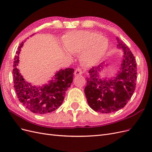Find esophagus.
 <instances>
[{"label":"esophagus","instance_id":"1","mask_svg":"<svg viewBox=\"0 0 152 152\" xmlns=\"http://www.w3.org/2000/svg\"><path fill=\"white\" fill-rule=\"evenodd\" d=\"M82 73H83V72H82V70H81L80 68H77L76 70H75V72H74V73H75V75H81Z\"/></svg>","mask_w":152,"mask_h":152}]
</instances>
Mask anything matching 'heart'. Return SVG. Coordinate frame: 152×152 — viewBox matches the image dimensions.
<instances>
[{
	"instance_id": "b5f03b06",
	"label": "heart",
	"mask_w": 152,
	"mask_h": 152,
	"mask_svg": "<svg viewBox=\"0 0 152 152\" xmlns=\"http://www.w3.org/2000/svg\"><path fill=\"white\" fill-rule=\"evenodd\" d=\"M65 48L73 54H81V59L89 65L98 63L108 48V40L94 31H74L64 37Z\"/></svg>"
}]
</instances>
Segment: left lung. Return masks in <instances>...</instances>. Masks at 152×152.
<instances>
[{"label":"left lung","mask_w":152,"mask_h":152,"mask_svg":"<svg viewBox=\"0 0 152 152\" xmlns=\"http://www.w3.org/2000/svg\"><path fill=\"white\" fill-rule=\"evenodd\" d=\"M117 48L123 50L122 61L116 75L100 76L105 66L103 61L89 70L84 93L89 107L96 112L109 113L125 107L136 88L137 67L134 56L126 44L117 37Z\"/></svg>","instance_id":"left-lung-1"}]
</instances>
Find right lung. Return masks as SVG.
<instances>
[{
    "instance_id": "right-lung-1",
    "label": "right lung",
    "mask_w": 152,
    "mask_h": 152,
    "mask_svg": "<svg viewBox=\"0 0 152 152\" xmlns=\"http://www.w3.org/2000/svg\"><path fill=\"white\" fill-rule=\"evenodd\" d=\"M23 42L16 52L13 64V82L18 99L31 112L45 114L56 110L61 105L65 94L73 82L74 69L68 68L57 72L49 84L42 86H32L25 81L17 68L19 54Z\"/></svg>"
}]
</instances>
